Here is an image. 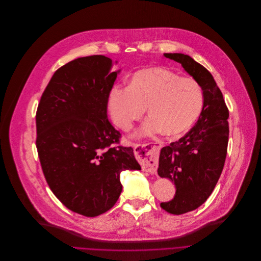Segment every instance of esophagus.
Returning <instances> with one entry per match:
<instances>
[{
    "label": "esophagus",
    "mask_w": 261,
    "mask_h": 261,
    "mask_svg": "<svg viewBox=\"0 0 261 261\" xmlns=\"http://www.w3.org/2000/svg\"><path fill=\"white\" fill-rule=\"evenodd\" d=\"M162 142H151L144 144H137L135 153L138 160L141 162L142 170L151 174L156 173L159 162V154L162 149Z\"/></svg>",
    "instance_id": "esophagus-1"
}]
</instances>
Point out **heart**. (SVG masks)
<instances>
[{
	"mask_svg": "<svg viewBox=\"0 0 261 261\" xmlns=\"http://www.w3.org/2000/svg\"><path fill=\"white\" fill-rule=\"evenodd\" d=\"M203 89L192 77H180L163 67L137 71L128 86H114L107 97V109L113 123L124 132L133 128L146 111L150 118L141 135L163 132L178 136L188 130L201 114Z\"/></svg>",
	"mask_w": 261,
	"mask_h": 261,
	"instance_id": "heart-1",
	"label": "heart"
}]
</instances>
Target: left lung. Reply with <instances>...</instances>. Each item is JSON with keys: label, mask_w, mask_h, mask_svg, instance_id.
<instances>
[{"label": "left lung", "mask_w": 261, "mask_h": 261, "mask_svg": "<svg viewBox=\"0 0 261 261\" xmlns=\"http://www.w3.org/2000/svg\"><path fill=\"white\" fill-rule=\"evenodd\" d=\"M180 63L196 79L204 94L201 114L195 125L178 141L162 149L158 174L172 180L176 194L161 206L181 215L200 206L213 192L222 173L228 145V109L212 74L192 58L165 54Z\"/></svg>", "instance_id": "1"}]
</instances>
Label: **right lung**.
Returning a JSON list of instances; mask_svg holds the SVG:
<instances>
[{"mask_svg":"<svg viewBox=\"0 0 261 261\" xmlns=\"http://www.w3.org/2000/svg\"><path fill=\"white\" fill-rule=\"evenodd\" d=\"M103 56L74 60L46 86L36 113V146L48 186L69 210L95 217L122 191L119 175L141 170L132 147L108 119L107 97L117 77Z\"/></svg>","mask_w":261,"mask_h":261,"instance_id":"right-lung-1","label":"right lung"}]
</instances>
